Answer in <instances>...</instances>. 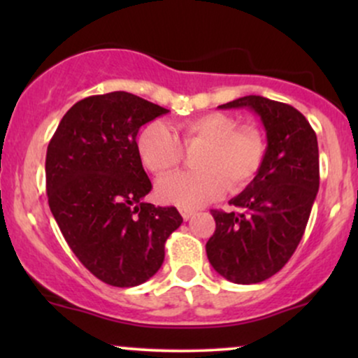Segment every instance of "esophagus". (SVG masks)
<instances>
[{
	"label": "esophagus",
	"instance_id": "1",
	"mask_svg": "<svg viewBox=\"0 0 358 358\" xmlns=\"http://www.w3.org/2000/svg\"><path fill=\"white\" fill-rule=\"evenodd\" d=\"M180 213H182V217L185 220H188V219H192L195 210H192V208H180Z\"/></svg>",
	"mask_w": 358,
	"mask_h": 358
}]
</instances>
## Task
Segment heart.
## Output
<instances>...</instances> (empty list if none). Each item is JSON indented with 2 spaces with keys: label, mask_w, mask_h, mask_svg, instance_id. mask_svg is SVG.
<instances>
[{
  "label": "heart",
  "mask_w": 358,
  "mask_h": 358,
  "mask_svg": "<svg viewBox=\"0 0 358 358\" xmlns=\"http://www.w3.org/2000/svg\"><path fill=\"white\" fill-rule=\"evenodd\" d=\"M182 145L195 150L196 171L159 180L156 193L166 203L200 207L215 200L225 188L241 190L252 182L266 153L264 136L254 126H239L227 114L210 113L180 126ZM138 153L151 173L165 176L180 166L183 151L170 126L150 122L138 136Z\"/></svg>",
  "instance_id": "1"
}]
</instances>
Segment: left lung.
<instances>
[{
	"mask_svg": "<svg viewBox=\"0 0 358 358\" xmlns=\"http://www.w3.org/2000/svg\"><path fill=\"white\" fill-rule=\"evenodd\" d=\"M219 108L254 110L268 146L257 175L229 202L234 210H212L215 232L205 249L227 281L256 285L282 269L305 234L320 187L318 141L289 104L245 96Z\"/></svg>",
	"mask_w": 358,
	"mask_h": 358,
	"instance_id": "1",
	"label": "left lung"
}]
</instances>
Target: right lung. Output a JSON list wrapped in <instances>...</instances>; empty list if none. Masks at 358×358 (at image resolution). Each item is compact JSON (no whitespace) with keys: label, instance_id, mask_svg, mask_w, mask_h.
<instances>
[{"label":"right lung","instance_id":"add662e5","mask_svg":"<svg viewBox=\"0 0 358 358\" xmlns=\"http://www.w3.org/2000/svg\"><path fill=\"white\" fill-rule=\"evenodd\" d=\"M170 113L116 90L85 97L62 117L47 148L48 205L69 248L106 285L138 286L165 259V242L182 225L175 207L145 202L151 190L136 136Z\"/></svg>","mask_w":358,"mask_h":358}]
</instances>
